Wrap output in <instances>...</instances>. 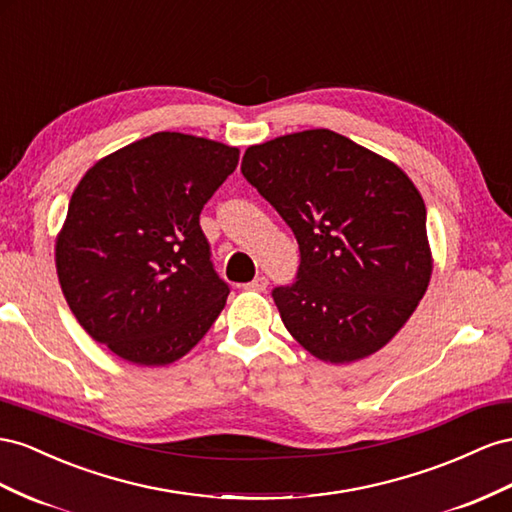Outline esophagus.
<instances>
[{"label":"esophagus","mask_w":512,"mask_h":512,"mask_svg":"<svg viewBox=\"0 0 512 512\" xmlns=\"http://www.w3.org/2000/svg\"><path fill=\"white\" fill-rule=\"evenodd\" d=\"M269 286V280L265 278V275H258V278H254L250 284H245L247 290H256V293H262V290H267Z\"/></svg>","instance_id":"obj_1"}]
</instances>
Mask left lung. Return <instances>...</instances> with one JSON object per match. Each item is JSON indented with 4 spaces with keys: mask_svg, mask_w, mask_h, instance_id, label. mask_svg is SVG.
<instances>
[{
    "mask_svg": "<svg viewBox=\"0 0 512 512\" xmlns=\"http://www.w3.org/2000/svg\"><path fill=\"white\" fill-rule=\"evenodd\" d=\"M241 172L299 245L295 282L271 290L290 336L329 364L388 344L431 280L426 206L407 174L329 129L250 146Z\"/></svg>",
    "mask_w": 512,
    "mask_h": 512,
    "instance_id": "left-lung-1",
    "label": "left lung"
}]
</instances>
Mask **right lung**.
Here are the masks:
<instances>
[{"label": "right lung", "mask_w": 512, "mask_h": 512, "mask_svg": "<svg viewBox=\"0 0 512 512\" xmlns=\"http://www.w3.org/2000/svg\"><path fill=\"white\" fill-rule=\"evenodd\" d=\"M239 163V148L161 131L86 172L55 245L75 319L137 366L189 353L224 310L200 213Z\"/></svg>", "instance_id": "add662e5"}]
</instances>
